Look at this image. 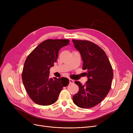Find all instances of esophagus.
I'll return each instance as SVG.
<instances>
[{
  "instance_id": "esophagus-1",
  "label": "esophagus",
  "mask_w": 133,
  "mask_h": 133,
  "mask_svg": "<svg viewBox=\"0 0 133 133\" xmlns=\"http://www.w3.org/2000/svg\"><path fill=\"white\" fill-rule=\"evenodd\" d=\"M74 82V81L73 80H72L71 79H69V83H73Z\"/></svg>"
}]
</instances>
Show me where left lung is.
<instances>
[{"label":"left lung","mask_w":133,"mask_h":133,"mask_svg":"<svg viewBox=\"0 0 133 133\" xmlns=\"http://www.w3.org/2000/svg\"><path fill=\"white\" fill-rule=\"evenodd\" d=\"M81 54L82 69L88 80L85 85L75 81L79 87L73 96L75 104L81 108L93 107L100 103L110 89L113 72L106 53L97 45L87 40H72Z\"/></svg>","instance_id":"obj_1"}]
</instances>
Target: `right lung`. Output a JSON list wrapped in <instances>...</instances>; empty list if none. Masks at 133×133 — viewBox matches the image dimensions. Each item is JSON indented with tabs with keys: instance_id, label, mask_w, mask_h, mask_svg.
Wrapping results in <instances>:
<instances>
[{
	"instance_id": "add662e5",
	"label": "right lung",
	"mask_w": 133,
	"mask_h": 133,
	"mask_svg": "<svg viewBox=\"0 0 133 133\" xmlns=\"http://www.w3.org/2000/svg\"><path fill=\"white\" fill-rule=\"evenodd\" d=\"M67 39H48L40 43L28 56L22 73L23 84L30 98L41 106L57 101L63 87L67 86L66 78H50V69L57 61L59 50L69 45Z\"/></svg>"
}]
</instances>
